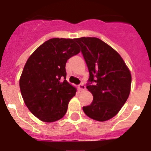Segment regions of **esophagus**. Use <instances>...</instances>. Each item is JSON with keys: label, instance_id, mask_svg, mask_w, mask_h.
<instances>
[{"label": "esophagus", "instance_id": "obj_1", "mask_svg": "<svg viewBox=\"0 0 151 151\" xmlns=\"http://www.w3.org/2000/svg\"><path fill=\"white\" fill-rule=\"evenodd\" d=\"M78 90H80V91L85 90V85H84L83 83H81L80 85H78Z\"/></svg>", "mask_w": 151, "mask_h": 151}]
</instances>
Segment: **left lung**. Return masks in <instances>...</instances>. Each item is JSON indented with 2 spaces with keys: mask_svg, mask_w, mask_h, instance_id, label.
<instances>
[{
  "mask_svg": "<svg viewBox=\"0 0 151 151\" xmlns=\"http://www.w3.org/2000/svg\"><path fill=\"white\" fill-rule=\"evenodd\" d=\"M81 47L89 71L86 85L93 101L83 106L88 117L97 121L108 120L121 110L130 93L132 76L121 56L97 38H76Z\"/></svg>",
  "mask_w": 151,
  "mask_h": 151,
  "instance_id": "1",
  "label": "left lung"
}]
</instances>
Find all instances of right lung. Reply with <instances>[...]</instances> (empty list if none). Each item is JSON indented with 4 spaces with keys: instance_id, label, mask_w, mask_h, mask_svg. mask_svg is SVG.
<instances>
[{
    "instance_id": "obj_1",
    "label": "right lung",
    "mask_w": 151,
    "mask_h": 151,
    "mask_svg": "<svg viewBox=\"0 0 151 151\" xmlns=\"http://www.w3.org/2000/svg\"><path fill=\"white\" fill-rule=\"evenodd\" d=\"M75 39L52 38L29 57L19 79L24 102L31 113L46 122L59 120L76 89L66 80V63L80 52Z\"/></svg>"
}]
</instances>
